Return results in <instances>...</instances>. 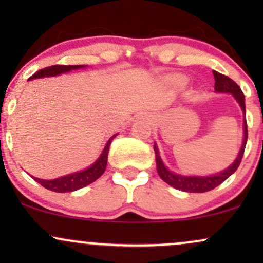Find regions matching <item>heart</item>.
Segmentation results:
<instances>
[{
	"instance_id": "b5f03b06",
	"label": "heart",
	"mask_w": 263,
	"mask_h": 263,
	"mask_svg": "<svg viewBox=\"0 0 263 263\" xmlns=\"http://www.w3.org/2000/svg\"><path fill=\"white\" fill-rule=\"evenodd\" d=\"M174 81H176L177 84H184L185 83V78L182 77V75H179V77L174 78Z\"/></svg>"
}]
</instances>
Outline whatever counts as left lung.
Here are the masks:
<instances>
[{
	"label": "left lung",
	"instance_id": "obj_1",
	"mask_svg": "<svg viewBox=\"0 0 263 263\" xmlns=\"http://www.w3.org/2000/svg\"><path fill=\"white\" fill-rule=\"evenodd\" d=\"M214 79H215V89L216 92H225V93H232L236 101L240 104L241 108H242L243 112V141L242 146H241L238 156L235 159V162L232 163L229 168H226L225 171L220 172L218 174H214V176L209 177H188V176H179V174L172 173L171 171H168L165 168V165L163 164L161 156H159L158 148H157V144L155 143L153 148H155L156 153V163H157V172H158L159 177L164 180L165 183L170 184L171 186L176 188L178 190H182V192H188V193H205L209 192V190L216 188L220 185L222 182H225L229 177L237 170L238 165H240L241 159H242L243 152H245L246 142H247V123H246V108H245V95L241 91L240 86L235 83L234 80L230 79L226 75H222L218 73V71L213 70Z\"/></svg>",
	"mask_w": 263,
	"mask_h": 263
}]
</instances>
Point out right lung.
<instances>
[{
    "label": "right lung",
    "mask_w": 263,
    "mask_h": 263,
    "mask_svg": "<svg viewBox=\"0 0 263 263\" xmlns=\"http://www.w3.org/2000/svg\"><path fill=\"white\" fill-rule=\"evenodd\" d=\"M84 68V65H52L47 66V68L41 69L35 74H33L29 80L32 79H38V78H44V77H57V75L68 73V71L73 70V69H80ZM117 135H114L110 140L107 141L106 146H105L104 151L98 158V161L92 163L90 167H87L86 170L77 172V173L68 174V176L57 178V179L52 180H45V179H39V178L32 177L35 182H38L41 185H43L45 189L52 190L55 193H68V192H74V190L81 189L84 186L89 185L92 182H95L96 179H99L102 176L105 170H106L107 164V156H108V149H110L111 141L116 137Z\"/></svg>",
    "instance_id": "right-lung-1"
}]
</instances>
